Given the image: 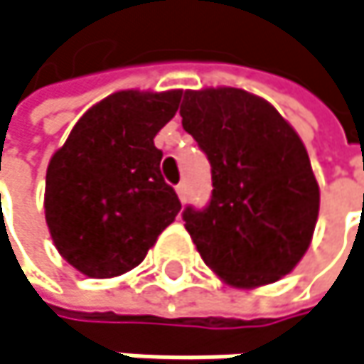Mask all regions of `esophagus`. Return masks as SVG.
Segmentation results:
<instances>
[{
	"label": "esophagus",
	"instance_id": "34e87169",
	"mask_svg": "<svg viewBox=\"0 0 364 364\" xmlns=\"http://www.w3.org/2000/svg\"><path fill=\"white\" fill-rule=\"evenodd\" d=\"M176 193H178L180 201L184 203V201H186V184H178V186H176Z\"/></svg>",
	"mask_w": 364,
	"mask_h": 364
}]
</instances>
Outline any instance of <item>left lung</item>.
Returning a JSON list of instances; mask_svg holds the SVG:
<instances>
[{"instance_id":"1","label":"left lung","mask_w":364,"mask_h":364,"mask_svg":"<svg viewBox=\"0 0 364 364\" xmlns=\"http://www.w3.org/2000/svg\"><path fill=\"white\" fill-rule=\"evenodd\" d=\"M182 127L211 163V199L182 220L203 262L232 287L289 274L310 247L321 193L296 129L237 87L186 90Z\"/></svg>"}]
</instances>
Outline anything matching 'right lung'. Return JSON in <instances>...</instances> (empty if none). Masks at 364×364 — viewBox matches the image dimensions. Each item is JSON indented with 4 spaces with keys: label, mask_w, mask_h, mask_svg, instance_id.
I'll use <instances>...</instances> for the list:
<instances>
[{
    "label": "right lung",
    "mask_w": 364,
    "mask_h": 364,
    "mask_svg": "<svg viewBox=\"0 0 364 364\" xmlns=\"http://www.w3.org/2000/svg\"><path fill=\"white\" fill-rule=\"evenodd\" d=\"M182 92L111 94L70 129L46 173V222L58 253L92 279L136 268L176 220L180 199L161 176L155 136Z\"/></svg>",
    "instance_id": "1"
}]
</instances>
